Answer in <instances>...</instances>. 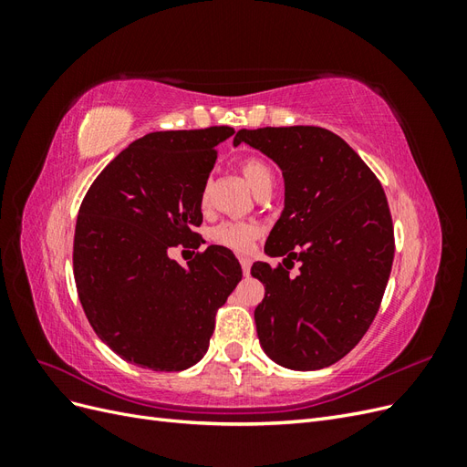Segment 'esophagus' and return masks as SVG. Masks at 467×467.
<instances>
[{
  "label": "esophagus",
  "instance_id": "obj_1",
  "mask_svg": "<svg viewBox=\"0 0 467 467\" xmlns=\"http://www.w3.org/2000/svg\"><path fill=\"white\" fill-rule=\"evenodd\" d=\"M239 263H242V268H244V275L247 276V275H249V268H251V259H249V257H242V259H239Z\"/></svg>",
  "mask_w": 467,
  "mask_h": 467
}]
</instances>
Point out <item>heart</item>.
Segmentation results:
<instances>
[{
	"instance_id": "b5f03b06",
	"label": "heart",
	"mask_w": 467,
	"mask_h": 467,
	"mask_svg": "<svg viewBox=\"0 0 467 467\" xmlns=\"http://www.w3.org/2000/svg\"><path fill=\"white\" fill-rule=\"evenodd\" d=\"M242 173L247 181V185L257 192H261L263 189H273L275 182V175L273 169L268 167L263 160L259 158H247L242 161ZM206 201V191L202 194V202ZM259 235V228L253 223H244V222H223L220 225H216L212 230L210 237L212 242H216L218 245L228 247L232 251H239L244 253L251 247V244L255 242V237Z\"/></svg>"
}]
</instances>
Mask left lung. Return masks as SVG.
Segmentation results:
<instances>
[{"label": "left lung", "instance_id": "left-lung-1", "mask_svg": "<svg viewBox=\"0 0 467 467\" xmlns=\"http://www.w3.org/2000/svg\"><path fill=\"white\" fill-rule=\"evenodd\" d=\"M285 177V210L251 275L265 285L255 325L265 355L290 370L341 360L368 331L393 263V223L379 181L343 138L319 126L239 130ZM301 263L294 277L289 268Z\"/></svg>", "mask_w": 467, "mask_h": 467}]
</instances>
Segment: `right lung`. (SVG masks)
<instances>
[{
  "label": "right lung",
  "mask_w": 467,
  "mask_h": 467,
  "mask_svg": "<svg viewBox=\"0 0 467 467\" xmlns=\"http://www.w3.org/2000/svg\"><path fill=\"white\" fill-rule=\"evenodd\" d=\"M235 130H167L138 138L81 202L74 276L97 337L142 368L179 372L208 350L216 309L242 280L230 249L210 245L187 265L169 257L201 245L202 192L216 146Z\"/></svg>",
  "instance_id": "obj_1"
}]
</instances>
